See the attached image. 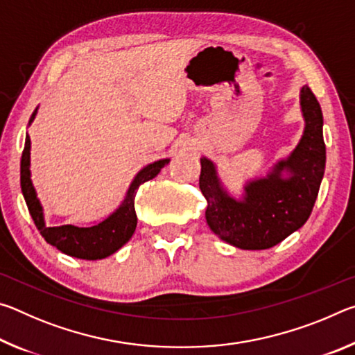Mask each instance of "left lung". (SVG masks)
<instances>
[{
    "mask_svg": "<svg viewBox=\"0 0 355 355\" xmlns=\"http://www.w3.org/2000/svg\"><path fill=\"white\" fill-rule=\"evenodd\" d=\"M299 103L305 127L297 146L266 175L248 180L239 199L222 184L218 166L200 158L207 224L222 241L244 250L269 249L310 218L326 169V144L321 106L309 86L300 89Z\"/></svg>",
    "mask_w": 355,
    "mask_h": 355,
    "instance_id": "8db88e82",
    "label": "left lung"
}]
</instances>
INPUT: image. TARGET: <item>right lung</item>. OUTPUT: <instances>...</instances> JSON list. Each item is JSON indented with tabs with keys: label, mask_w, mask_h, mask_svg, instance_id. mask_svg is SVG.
Segmentation results:
<instances>
[{
	"label": "right lung",
	"mask_w": 355,
	"mask_h": 355,
	"mask_svg": "<svg viewBox=\"0 0 355 355\" xmlns=\"http://www.w3.org/2000/svg\"><path fill=\"white\" fill-rule=\"evenodd\" d=\"M37 110L39 106L35 107L31 119H29V125L35 119ZM169 161V158H163L142 167L135 175L133 182L130 183L125 199L119 208L100 222L84 227L70 224L48 227L45 224L44 207H42L31 180V139L26 133L25 150H23L20 164L21 192L35 227L39 228L40 235L45 238L48 244L55 245L58 250H61L65 255L81 258V260H101V258H106L112 255L114 252H117L133 236L137 224V216L135 211L136 191L142 183L158 175Z\"/></svg>",
	"instance_id": "1"
}]
</instances>
